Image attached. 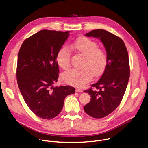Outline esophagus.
I'll return each instance as SVG.
<instances>
[{"label":"esophagus","mask_w":148,"mask_h":148,"mask_svg":"<svg viewBox=\"0 0 148 148\" xmlns=\"http://www.w3.org/2000/svg\"><path fill=\"white\" fill-rule=\"evenodd\" d=\"M75 91H76L77 92H83V90L81 89L80 88H76Z\"/></svg>","instance_id":"1"}]
</instances>
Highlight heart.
Wrapping results in <instances>:
<instances>
[{
	"label": "heart",
	"mask_w": 148,
	"mask_h": 148,
	"mask_svg": "<svg viewBox=\"0 0 148 148\" xmlns=\"http://www.w3.org/2000/svg\"><path fill=\"white\" fill-rule=\"evenodd\" d=\"M97 43L86 37L79 38L71 45L70 49L76 51L84 58L80 70L70 69L62 75L64 82L76 86H83L90 82L94 75H101L107 65V56L103 49L97 47ZM71 53L67 47H62L56 55V61L59 66L66 69L70 65Z\"/></svg>",
	"instance_id": "heart-1"
}]
</instances>
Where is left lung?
I'll return each mask as SVG.
<instances>
[{
	"instance_id": "8db88e82",
	"label": "left lung",
	"mask_w": 148,
	"mask_h": 148,
	"mask_svg": "<svg viewBox=\"0 0 148 148\" xmlns=\"http://www.w3.org/2000/svg\"><path fill=\"white\" fill-rule=\"evenodd\" d=\"M103 42L107 56V65L100 79L84 92L90 101L83 107L91 117L103 118L112 113L120 104L130 78V64L126 46L121 38L103 29L93 30L85 34Z\"/></svg>"
}]
</instances>
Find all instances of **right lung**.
Listing matches in <instances>:
<instances>
[{
  "mask_svg": "<svg viewBox=\"0 0 148 148\" xmlns=\"http://www.w3.org/2000/svg\"><path fill=\"white\" fill-rule=\"evenodd\" d=\"M69 32L40 30L25 40L19 50L18 86L31 111L42 119L55 118L63 108L66 97L75 93L72 86H53L59 77L57 53Z\"/></svg>",
  "mask_w": 148,
  "mask_h": 148,
  "instance_id": "obj_1",
  "label": "right lung"
}]
</instances>
